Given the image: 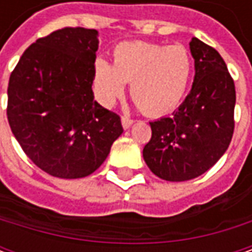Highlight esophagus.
Listing matches in <instances>:
<instances>
[{"label":"esophagus","mask_w":252,"mask_h":252,"mask_svg":"<svg viewBox=\"0 0 252 252\" xmlns=\"http://www.w3.org/2000/svg\"><path fill=\"white\" fill-rule=\"evenodd\" d=\"M131 125H133V121H131L130 118L122 116V126H123V129H129Z\"/></svg>","instance_id":"obj_1"}]
</instances>
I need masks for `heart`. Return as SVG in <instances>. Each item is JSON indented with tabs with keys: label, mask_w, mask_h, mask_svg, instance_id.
Masks as SVG:
<instances>
[{
	"label": "heart",
	"mask_w": 252,
	"mask_h": 252,
	"mask_svg": "<svg viewBox=\"0 0 252 252\" xmlns=\"http://www.w3.org/2000/svg\"><path fill=\"white\" fill-rule=\"evenodd\" d=\"M192 73V56L182 44L127 42L115 49L113 64L95 62L94 88L99 101L111 106L130 84L131 98L141 111L160 116L178 106Z\"/></svg>",
	"instance_id": "obj_1"
}]
</instances>
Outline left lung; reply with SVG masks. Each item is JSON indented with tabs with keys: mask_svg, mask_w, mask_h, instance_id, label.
Segmentation results:
<instances>
[{
	"mask_svg": "<svg viewBox=\"0 0 252 252\" xmlns=\"http://www.w3.org/2000/svg\"><path fill=\"white\" fill-rule=\"evenodd\" d=\"M193 84L172 116L150 122L143 158L158 178L181 182L212 168L226 153L234 131L236 88L221 56L199 39L189 43Z\"/></svg>",
	"mask_w": 252,
	"mask_h": 252,
	"instance_id": "left-lung-1",
	"label": "left lung"
}]
</instances>
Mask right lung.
I'll return each mask as SVG.
<instances>
[{
	"label": "right lung",
	"mask_w": 252,
	"mask_h": 252,
	"mask_svg": "<svg viewBox=\"0 0 252 252\" xmlns=\"http://www.w3.org/2000/svg\"><path fill=\"white\" fill-rule=\"evenodd\" d=\"M98 32L64 28L31 44L8 84V122L25 154L57 178L91 175L122 133L94 99Z\"/></svg>",
	"instance_id": "obj_1"
}]
</instances>
